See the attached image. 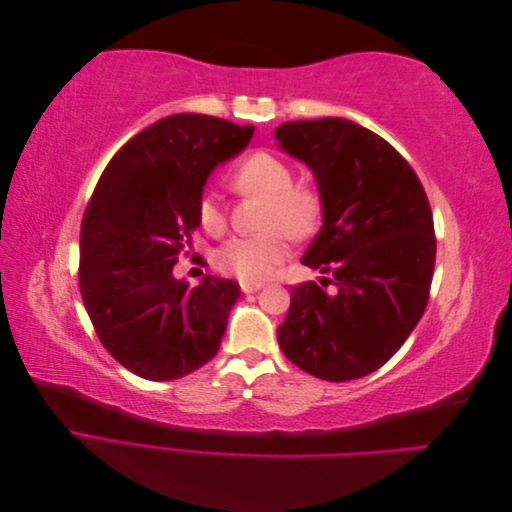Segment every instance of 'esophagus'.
Wrapping results in <instances>:
<instances>
[{"mask_svg":"<svg viewBox=\"0 0 512 512\" xmlns=\"http://www.w3.org/2000/svg\"><path fill=\"white\" fill-rule=\"evenodd\" d=\"M239 286H241V290H243L245 294H250V292L260 290V288L265 286V284H262V282H245V280H241V282H239Z\"/></svg>","mask_w":512,"mask_h":512,"instance_id":"34e87169","label":"esophagus"}]
</instances>
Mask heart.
I'll use <instances>...</instances> for the list:
<instances>
[{
	"instance_id": "b5f03b06",
	"label": "heart",
	"mask_w": 512,
	"mask_h": 512,
	"mask_svg": "<svg viewBox=\"0 0 512 512\" xmlns=\"http://www.w3.org/2000/svg\"><path fill=\"white\" fill-rule=\"evenodd\" d=\"M232 185L241 194L267 198V211L262 228L267 232L254 237H235L215 252V267L226 275L245 282H260L288 256L292 237H305L312 232L322 215V196L314 183L294 181V168L269 151H254L230 175ZM196 218L205 232L213 237L224 235L228 213L222 198L205 190L198 196Z\"/></svg>"
}]
</instances>
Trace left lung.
I'll return each instance as SVG.
<instances>
[{
    "instance_id": "obj_1",
    "label": "left lung",
    "mask_w": 512,
    "mask_h": 512,
    "mask_svg": "<svg viewBox=\"0 0 512 512\" xmlns=\"http://www.w3.org/2000/svg\"><path fill=\"white\" fill-rule=\"evenodd\" d=\"M275 136L314 170L324 224L301 262L331 275L292 286L277 342L316 378H363L404 346L427 307L436 267L427 194L406 158L354 121H286Z\"/></svg>"
}]
</instances>
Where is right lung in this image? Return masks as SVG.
I'll return each instance as SVG.
<instances>
[{
  "mask_svg": "<svg viewBox=\"0 0 512 512\" xmlns=\"http://www.w3.org/2000/svg\"><path fill=\"white\" fill-rule=\"evenodd\" d=\"M254 126L170 115L123 145L91 194L81 224L79 286L113 359L145 380H175L220 350L239 284L205 275L177 282L198 196L211 170L239 153Z\"/></svg>",
  "mask_w": 512,
  "mask_h": 512,
  "instance_id": "add662e5",
  "label": "right lung"
}]
</instances>
